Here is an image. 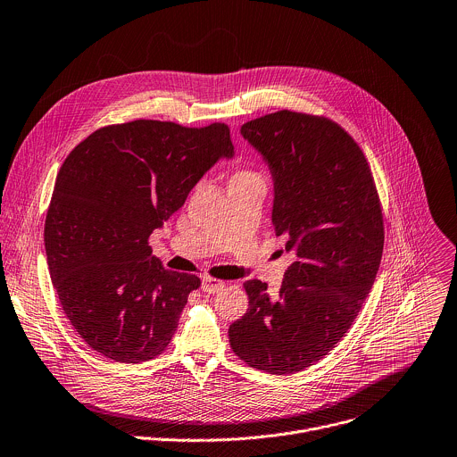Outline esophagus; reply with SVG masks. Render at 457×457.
Instances as JSON below:
<instances>
[{"instance_id":"esophagus-1","label":"esophagus","mask_w":457,"mask_h":457,"mask_svg":"<svg viewBox=\"0 0 457 457\" xmlns=\"http://www.w3.org/2000/svg\"><path fill=\"white\" fill-rule=\"evenodd\" d=\"M225 287V282L220 280V278H214V277H205L202 280V289L209 295H214V293H220L221 289Z\"/></svg>"}]
</instances>
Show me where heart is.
Returning <instances> with one entry per match:
<instances>
[{
    "label": "heart",
    "instance_id": "obj_1",
    "mask_svg": "<svg viewBox=\"0 0 457 457\" xmlns=\"http://www.w3.org/2000/svg\"><path fill=\"white\" fill-rule=\"evenodd\" d=\"M230 180H262L261 173L255 168L250 166H241L234 171V175L230 177Z\"/></svg>",
    "mask_w": 457,
    "mask_h": 457
}]
</instances>
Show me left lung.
<instances>
[{
  "mask_svg": "<svg viewBox=\"0 0 457 457\" xmlns=\"http://www.w3.org/2000/svg\"><path fill=\"white\" fill-rule=\"evenodd\" d=\"M275 180L273 227L295 261L278 295L246 280L248 311L228 328L248 366L287 375L325 357L352 327L378 271L384 220L370 164L336 121L277 111L241 127Z\"/></svg>",
  "mask_w": 457,
  "mask_h": 457,
  "instance_id": "obj_1",
  "label": "left lung"
}]
</instances>
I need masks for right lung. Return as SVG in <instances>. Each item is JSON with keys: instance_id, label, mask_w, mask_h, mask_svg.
Listing matches in <instances>:
<instances>
[{"instance_id": "obj_1", "label": "right lung", "mask_w": 457, "mask_h": 457, "mask_svg": "<svg viewBox=\"0 0 457 457\" xmlns=\"http://www.w3.org/2000/svg\"><path fill=\"white\" fill-rule=\"evenodd\" d=\"M232 154L225 123L136 120L98 129L66 157L45 246L61 305L95 352L137 364L166 350L202 282L164 270L148 239L204 173Z\"/></svg>"}]
</instances>
